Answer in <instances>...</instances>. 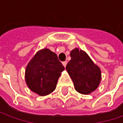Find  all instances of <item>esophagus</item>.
<instances>
[{
  "label": "esophagus",
  "mask_w": 123,
  "mask_h": 123,
  "mask_svg": "<svg viewBox=\"0 0 123 123\" xmlns=\"http://www.w3.org/2000/svg\"><path fill=\"white\" fill-rule=\"evenodd\" d=\"M67 61H63V65L64 66V67H66V65H67Z\"/></svg>",
  "instance_id": "esophagus-1"
}]
</instances>
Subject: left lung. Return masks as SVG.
I'll return each instance as SVG.
<instances>
[{
    "mask_svg": "<svg viewBox=\"0 0 123 123\" xmlns=\"http://www.w3.org/2000/svg\"><path fill=\"white\" fill-rule=\"evenodd\" d=\"M71 60L66 70L74 82L75 90L82 94H90L100 84L101 74L87 54L76 48L71 52Z\"/></svg>",
    "mask_w": 123,
    "mask_h": 123,
    "instance_id": "1",
    "label": "left lung"
}]
</instances>
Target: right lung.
<instances>
[{"label": "right lung", "instance_id": "1", "mask_svg": "<svg viewBox=\"0 0 123 123\" xmlns=\"http://www.w3.org/2000/svg\"><path fill=\"white\" fill-rule=\"evenodd\" d=\"M64 69L55 53L43 49L36 54L26 67L25 81L33 92L47 95L55 90Z\"/></svg>", "mask_w": 123, "mask_h": 123}]
</instances>
